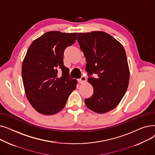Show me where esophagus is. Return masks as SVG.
<instances>
[{"label": "esophagus", "mask_w": 155, "mask_h": 155, "mask_svg": "<svg viewBox=\"0 0 155 155\" xmlns=\"http://www.w3.org/2000/svg\"><path fill=\"white\" fill-rule=\"evenodd\" d=\"M86 80H87V78H86L85 76H82V77H81L80 78H79V79L78 80V82H79L80 84H83V83L85 82Z\"/></svg>", "instance_id": "34e87169"}]
</instances>
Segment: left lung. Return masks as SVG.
<instances>
[{"label": "left lung", "mask_w": 155, "mask_h": 155, "mask_svg": "<svg viewBox=\"0 0 155 155\" xmlns=\"http://www.w3.org/2000/svg\"><path fill=\"white\" fill-rule=\"evenodd\" d=\"M77 41L86 58L88 82L94 88L93 95L85 99V104L95 112H107L117 106L128 87L129 69L124 48L102 31L80 32Z\"/></svg>", "instance_id": "1"}]
</instances>
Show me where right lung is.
<instances>
[{
    "label": "right lung",
    "mask_w": 155,
    "mask_h": 155,
    "mask_svg": "<svg viewBox=\"0 0 155 155\" xmlns=\"http://www.w3.org/2000/svg\"><path fill=\"white\" fill-rule=\"evenodd\" d=\"M77 32L49 31L32 41L22 65L26 95L38 112L53 115L63 109L77 80L69 77L63 64L64 51L75 42ZM58 70L62 77H58Z\"/></svg>",
    "instance_id": "1"
}]
</instances>
